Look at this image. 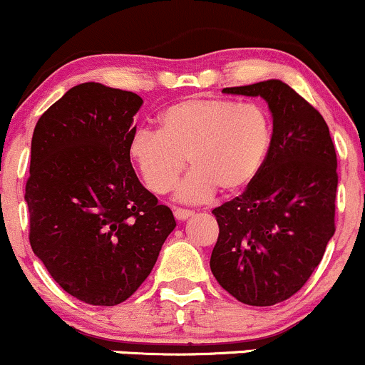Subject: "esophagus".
<instances>
[{"label":"esophagus","mask_w":365,"mask_h":365,"mask_svg":"<svg viewBox=\"0 0 365 365\" xmlns=\"http://www.w3.org/2000/svg\"><path fill=\"white\" fill-rule=\"evenodd\" d=\"M195 215V212L192 210H187V208H174V217L178 218V220H186V218H190Z\"/></svg>","instance_id":"obj_1"}]
</instances>
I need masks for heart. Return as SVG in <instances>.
I'll use <instances>...</instances> for the list:
<instances>
[{
    "mask_svg": "<svg viewBox=\"0 0 365 365\" xmlns=\"http://www.w3.org/2000/svg\"><path fill=\"white\" fill-rule=\"evenodd\" d=\"M269 141L272 126L261 107L192 97L162 110L158 130L133 131L128 157L155 195L174 186L187 157L192 169L179 182L175 196L200 203L217 190L225 195L244 190L258 175Z\"/></svg>",
    "mask_w": 365,
    "mask_h": 365,
    "instance_id": "b5f03b06",
    "label": "heart"
}]
</instances>
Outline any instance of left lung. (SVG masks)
<instances>
[{"label":"left lung","instance_id":"left-lung-1","mask_svg":"<svg viewBox=\"0 0 365 365\" xmlns=\"http://www.w3.org/2000/svg\"><path fill=\"white\" fill-rule=\"evenodd\" d=\"M222 92L263 97L273 135L246 191L212 212L218 239L210 268L239 302L273 306L302 289L335 234V145L323 115L284 81Z\"/></svg>","mask_w":365,"mask_h":365}]
</instances>
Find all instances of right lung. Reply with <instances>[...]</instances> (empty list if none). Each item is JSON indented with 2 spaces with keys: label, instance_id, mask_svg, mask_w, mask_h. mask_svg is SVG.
<instances>
[{
  "label": "right lung",
  "instance_id": "obj_1",
  "mask_svg": "<svg viewBox=\"0 0 365 365\" xmlns=\"http://www.w3.org/2000/svg\"><path fill=\"white\" fill-rule=\"evenodd\" d=\"M141 104L136 93L88 81L68 90L34 130L30 246L63 290L92 306L131 297L175 227L128 157Z\"/></svg>",
  "mask_w": 365,
  "mask_h": 365
}]
</instances>
